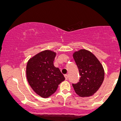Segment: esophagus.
<instances>
[{
  "mask_svg": "<svg viewBox=\"0 0 121 121\" xmlns=\"http://www.w3.org/2000/svg\"><path fill=\"white\" fill-rule=\"evenodd\" d=\"M64 77H65V80H67L68 78V75H64Z\"/></svg>",
  "mask_w": 121,
  "mask_h": 121,
  "instance_id": "1",
  "label": "esophagus"
}]
</instances>
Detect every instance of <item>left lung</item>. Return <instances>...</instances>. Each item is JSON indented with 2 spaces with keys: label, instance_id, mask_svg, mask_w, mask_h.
<instances>
[{
  "label": "left lung",
  "instance_id": "1",
  "mask_svg": "<svg viewBox=\"0 0 121 121\" xmlns=\"http://www.w3.org/2000/svg\"><path fill=\"white\" fill-rule=\"evenodd\" d=\"M73 56L80 75L79 82L73 84L75 92L81 97L92 96L104 81L103 65L92 52L85 49L75 52Z\"/></svg>",
  "mask_w": 121,
  "mask_h": 121
}]
</instances>
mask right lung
<instances>
[{"label": "right lung", "instance_id": "add662e5", "mask_svg": "<svg viewBox=\"0 0 121 121\" xmlns=\"http://www.w3.org/2000/svg\"><path fill=\"white\" fill-rule=\"evenodd\" d=\"M56 53L45 50L29 59L26 67L28 82L31 88L42 98L50 97L65 80L59 68L54 66Z\"/></svg>", "mask_w": 121, "mask_h": 121}]
</instances>
